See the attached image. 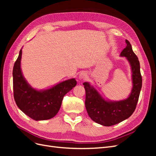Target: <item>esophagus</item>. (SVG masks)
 Listing matches in <instances>:
<instances>
[{
    "instance_id": "34e87169",
    "label": "esophagus",
    "mask_w": 156,
    "mask_h": 156,
    "mask_svg": "<svg viewBox=\"0 0 156 156\" xmlns=\"http://www.w3.org/2000/svg\"><path fill=\"white\" fill-rule=\"evenodd\" d=\"M87 78V73L85 72H82L79 75V79L80 80H84Z\"/></svg>"
}]
</instances>
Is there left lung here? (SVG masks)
I'll return each mask as SVG.
<instances>
[{"label":"left lung","instance_id":"left-lung-1","mask_svg":"<svg viewBox=\"0 0 156 156\" xmlns=\"http://www.w3.org/2000/svg\"><path fill=\"white\" fill-rule=\"evenodd\" d=\"M126 42L127 45L120 56L126 57L131 69L132 89L128 97L120 101L105 100L90 83H83L86 91L85 107L88 115L94 122L104 126L119 124L131 116L137 104L142 88L139 59L129 41L126 40Z\"/></svg>","mask_w":156,"mask_h":156}]
</instances>
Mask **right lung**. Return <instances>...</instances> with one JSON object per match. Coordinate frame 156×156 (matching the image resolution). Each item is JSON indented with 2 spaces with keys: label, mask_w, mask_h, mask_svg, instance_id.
<instances>
[{
  "label": "right lung",
  "mask_w": 156,
  "mask_h": 156,
  "mask_svg": "<svg viewBox=\"0 0 156 156\" xmlns=\"http://www.w3.org/2000/svg\"><path fill=\"white\" fill-rule=\"evenodd\" d=\"M22 48L13 68V96L20 109L36 121L49 120L57 114L64 96L76 86L72 78L60 82L50 88H32L23 76L21 68Z\"/></svg>",
  "instance_id": "1"
}]
</instances>
